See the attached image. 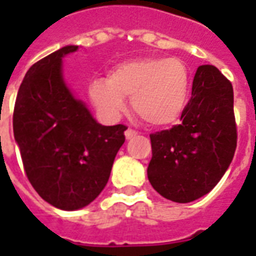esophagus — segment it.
Here are the masks:
<instances>
[{"label": "esophagus", "instance_id": "obj_1", "mask_svg": "<svg viewBox=\"0 0 256 256\" xmlns=\"http://www.w3.org/2000/svg\"><path fill=\"white\" fill-rule=\"evenodd\" d=\"M137 134H138V132H137V130H134V128H128V130L124 132V136H126V138H128V140L134 138V137H136Z\"/></svg>", "mask_w": 256, "mask_h": 256}]
</instances>
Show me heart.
<instances>
[{
  "label": "heart",
  "instance_id": "1",
  "mask_svg": "<svg viewBox=\"0 0 256 256\" xmlns=\"http://www.w3.org/2000/svg\"><path fill=\"white\" fill-rule=\"evenodd\" d=\"M89 98L101 116L115 120L132 97L134 112L152 126H167L181 116L190 94V74L176 58H145L111 68L106 79L89 84Z\"/></svg>",
  "mask_w": 256,
  "mask_h": 256
}]
</instances>
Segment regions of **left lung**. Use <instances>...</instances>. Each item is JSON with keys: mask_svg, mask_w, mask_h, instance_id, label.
Masks as SVG:
<instances>
[{"mask_svg": "<svg viewBox=\"0 0 256 256\" xmlns=\"http://www.w3.org/2000/svg\"><path fill=\"white\" fill-rule=\"evenodd\" d=\"M181 120L150 136L148 180L163 198L189 203L220 182L237 146L233 88L218 68H198Z\"/></svg>", "mask_w": 256, "mask_h": 256, "instance_id": "left-lung-1", "label": "left lung"}]
</instances>
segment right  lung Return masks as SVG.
<instances>
[{"label": "right lung", "instance_id": "right-lung-1", "mask_svg": "<svg viewBox=\"0 0 256 256\" xmlns=\"http://www.w3.org/2000/svg\"><path fill=\"white\" fill-rule=\"evenodd\" d=\"M64 46L32 64L20 84L14 134L26 176L45 202L60 210L82 208L106 188L124 124L101 126L64 84Z\"/></svg>", "mask_w": 256, "mask_h": 256}]
</instances>
